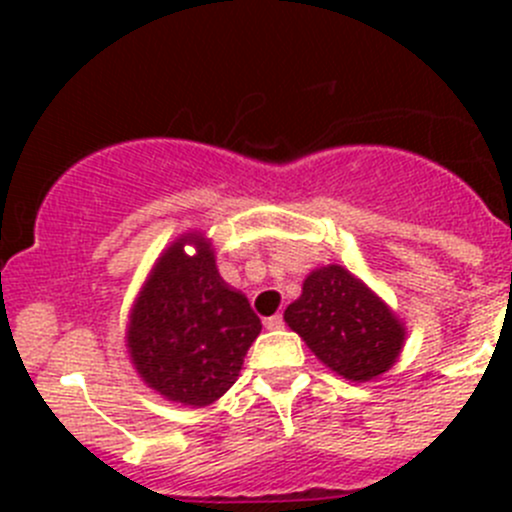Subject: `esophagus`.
<instances>
[{
    "instance_id": "obj_1",
    "label": "esophagus",
    "mask_w": 512,
    "mask_h": 512,
    "mask_svg": "<svg viewBox=\"0 0 512 512\" xmlns=\"http://www.w3.org/2000/svg\"><path fill=\"white\" fill-rule=\"evenodd\" d=\"M265 327L272 329V332H277V329L285 327V319H282V314H272V317L265 319Z\"/></svg>"
}]
</instances>
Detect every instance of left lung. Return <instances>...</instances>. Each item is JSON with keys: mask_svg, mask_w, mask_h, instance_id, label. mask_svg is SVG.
<instances>
[{"mask_svg": "<svg viewBox=\"0 0 512 512\" xmlns=\"http://www.w3.org/2000/svg\"><path fill=\"white\" fill-rule=\"evenodd\" d=\"M285 322L314 356L349 381L389 371L404 347V324L342 265L309 272L302 294L285 309Z\"/></svg>", "mask_w": 512, "mask_h": 512, "instance_id": "1", "label": "left lung"}]
</instances>
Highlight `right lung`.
I'll list each match as a JSON object with an SVG mask.
<instances>
[{
    "mask_svg": "<svg viewBox=\"0 0 512 512\" xmlns=\"http://www.w3.org/2000/svg\"><path fill=\"white\" fill-rule=\"evenodd\" d=\"M185 244L196 255L184 252ZM260 317L227 287L203 235L178 237L148 275L128 322L126 347L151 389L175 404L208 406L237 381Z\"/></svg>",
    "mask_w": 512,
    "mask_h": 512,
    "instance_id": "obj_1",
    "label": "right lung"
}]
</instances>
